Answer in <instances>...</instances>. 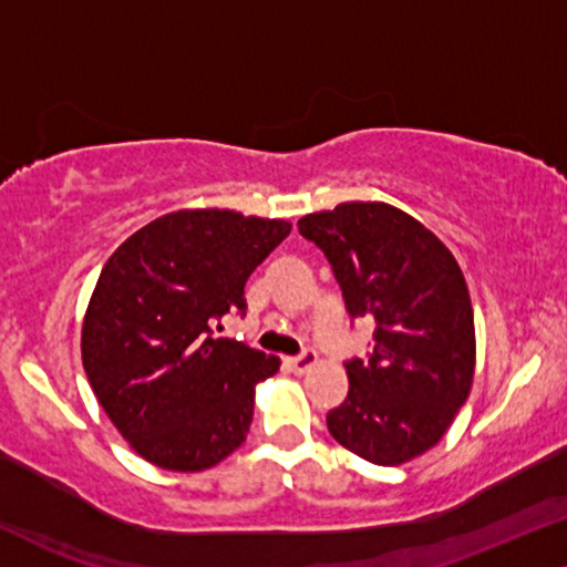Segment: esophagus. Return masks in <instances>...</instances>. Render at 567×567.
Segmentation results:
<instances>
[{
	"instance_id": "1",
	"label": "esophagus",
	"mask_w": 567,
	"mask_h": 567,
	"mask_svg": "<svg viewBox=\"0 0 567 567\" xmlns=\"http://www.w3.org/2000/svg\"><path fill=\"white\" fill-rule=\"evenodd\" d=\"M317 361H319V355L313 353V350H303V353H300V355H292V358H288L290 369L296 371V374H306L308 369L317 367Z\"/></svg>"
}]
</instances>
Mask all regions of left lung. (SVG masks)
Returning a JSON list of instances; mask_svg holds the SVG:
<instances>
[{"instance_id": "1", "label": "left lung", "mask_w": 567, "mask_h": 567, "mask_svg": "<svg viewBox=\"0 0 567 567\" xmlns=\"http://www.w3.org/2000/svg\"><path fill=\"white\" fill-rule=\"evenodd\" d=\"M298 230L324 250L350 317L377 324L369 361L346 363L348 398L327 413L329 434L377 465L424 455L474 382V308L455 256L382 200L306 214Z\"/></svg>"}]
</instances>
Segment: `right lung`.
<instances>
[{
    "label": "right lung",
    "instance_id": "1",
    "mask_svg": "<svg viewBox=\"0 0 567 567\" xmlns=\"http://www.w3.org/2000/svg\"><path fill=\"white\" fill-rule=\"evenodd\" d=\"M285 219L230 209L164 214L104 264L81 353L93 395L143 461L206 471L246 442L256 384L279 358L214 337L246 313V282L288 238Z\"/></svg>",
    "mask_w": 567,
    "mask_h": 567
}]
</instances>
